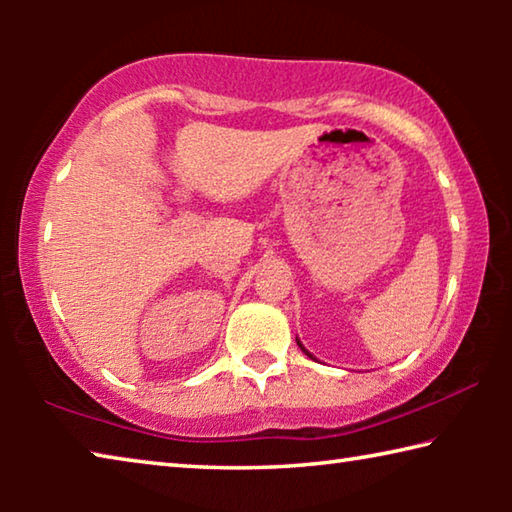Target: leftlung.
Listing matches in <instances>:
<instances>
[{
	"label": "left lung",
	"mask_w": 512,
	"mask_h": 512,
	"mask_svg": "<svg viewBox=\"0 0 512 512\" xmlns=\"http://www.w3.org/2000/svg\"><path fill=\"white\" fill-rule=\"evenodd\" d=\"M298 345H300V348H302V343H300V341H298ZM302 350H305V348H302ZM305 354H309V352L305 350ZM309 357H311V354H309Z\"/></svg>",
	"instance_id": "1"
}]
</instances>
